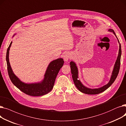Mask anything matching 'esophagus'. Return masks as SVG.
I'll list each match as a JSON object with an SVG mask.
<instances>
[{"instance_id": "1", "label": "esophagus", "mask_w": 126, "mask_h": 126, "mask_svg": "<svg viewBox=\"0 0 126 126\" xmlns=\"http://www.w3.org/2000/svg\"><path fill=\"white\" fill-rule=\"evenodd\" d=\"M70 58V56L69 53H65L63 56V59L64 61L65 62H67Z\"/></svg>"}]
</instances>
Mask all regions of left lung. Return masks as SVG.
Wrapping results in <instances>:
<instances>
[{"instance_id": "left-lung-1", "label": "left lung", "mask_w": 126, "mask_h": 126, "mask_svg": "<svg viewBox=\"0 0 126 126\" xmlns=\"http://www.w3.org/2000/svg\"><path fill=\"white\" fill-rule=\"evenodd\" d=\"M108 31L110 32H112L113 34L115 35V37L117 39L118 42L120 45L119 46V50H118V54L117 58L116 60L115 61V64L114 65V67L113 71L112 72V75L110 79V81L109 82L106 84L105 85L103 86L98 88H94V89H91L88 88L87 87L85 86L82 83L81 81L79 80V71L77 66L76 65V63L74 61H71L70 62V68H71V72L72 74V79H73L74 82L75 83V85H76V87L80 90L81 92H83L84 94H100L101 92L104 91L105 90L108 89L110 86L113 83L114 81L118 74L119 70H120V64H121V55H122V50H121V45L120 43V41H119L117 37H116L115 33L114 31L112 30L109 29Z\"/></svg>"}]
</instances>
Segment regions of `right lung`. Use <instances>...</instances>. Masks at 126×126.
Returning a JSON list of instances; mask_svg holds the SVG:
<instances>
[{"mask_svg": "<svg viewBox=\"0 0 126 126\" xmlns=\"http://www.w3.org/2000/svg\"><path fill=\"white\" fill-rule=\"evenodd\" d=\"M15 35H13V37ZM12 43V41H11L6 51V61L8 74L13 84L24 94L31 96H38L47 94L54 87L57 75L63 65V59L59 58L49 63L44 74V79L41 81L34 83H25L21 81L14 74L11 68L9 61V50Z\"/></svg>", "mask_w": 126, "mask_h": 126, "instance_id": "1", "label": "right lung"}]
</instances>
